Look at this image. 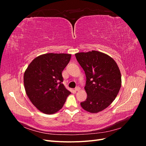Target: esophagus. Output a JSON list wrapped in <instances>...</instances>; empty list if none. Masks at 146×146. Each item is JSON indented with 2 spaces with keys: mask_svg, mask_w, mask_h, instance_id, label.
I'll list each match as a JSON object with an SVG mask.
<instances>
[{
  "mask_svg": "<svg viewBox=\"0 0 146 146\" xmlns=\"http://www.w3.org/2000/svg\"><path fill=\"white\" fill-rule=\"evenodd\" d=\"M80 90H81V88L80 87H78V86L75 88V91H80Z\"/></svg>",
  "mask_w": 146,
  "mask_h": 146,
  "instance_id": "1",
  "label": "esophagus"
}]
</instances>
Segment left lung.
Returning a JSON list of instances; mask_svg holds the SVG:
<instances>
[{
	"mask_svg": "<svg viewBox=\"0 0 146 146\" xmlns=\"http://www.w3.org/2000/svg\"><path fill=\"white\" fill-rule=\"evenodd\" d=\"M86 77L87 98L80 103L85 111L97 113L107 108L121 87V74L111 56L96 50L75 54Z\"/></svg>",
	"mask_w": 146,
	"mask_h": 146,
	"instance_id": "8db88e82",
	"label": "left lung"
}]
</instances>
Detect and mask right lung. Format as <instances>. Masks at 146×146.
<instances>
[{
  "label": "right lung",
  "instance_id": "add662e5",
  "mask_svg": "<svg viewBox=\"0 0 146 146\" xmlns=\"http://www.w3.org/2000/svg\"><path fill=\"white\" fill-rule=\"evenodd\" d=\"M71 55L48 53L36 57L24 75L29 99L41 112L52 114L62 108L70 92L62 83L63 70Z\"/></svg>",
  "mask_w": 146,
  "mask_h": 146
}]
</instances>
